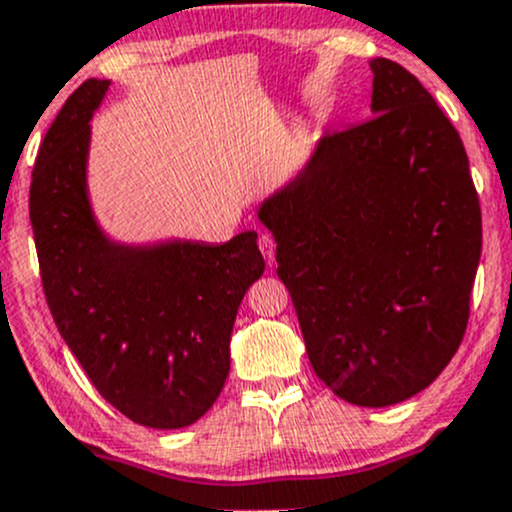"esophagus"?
Returning a JSON list of instances; mask_svg holds the SVG:
<instances>
[{
  "mask_svg": "<svg viewBox=\"0 0 512 512\" xmlns=\"http://www.w3.org/2000/svg\"><path fill=\"white\" fill-rule=\"evenodd\" d=\"M260 250H262V255H265V260H267V265H275V240H272V235H260Z\"/></svg>",
  "mask_w": 512,
  "mask_h": 512,
  "instance_id": "obj_1",
  "label": "esophagus"
}]
</instances>
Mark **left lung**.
Returning <instances> with one entry per match:
<instances>
[{
	"label": "left lung",
	"mask_w": 512,
	"mask_h": 512,
	"mask_svg": "<svg viewBox=\"0 0 512 512\" xmlns=\"http://www.w3.org/2000/svg\"><path fill=\"white\" fill-rule=\"evenodd\" d=\"M374 118L322 133L257 208L312 369L381 409L456 354L480 260V205L461 136L414 74L371 59Z\"/></svg>",
	"instance_id": "8db88e82"
}]
</instances>
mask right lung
Wrapping results in <instances>:
<instances>
[{"label": "right lung", "instance_id": "add662e5", "mask_svg": "<svg viewBox=\"0 0 512 512\" xmlns=\"http://www.w3.org/2000/svg\"><path fill=\"white\" fill-rule=\"evenodd\" d=\"M108 79L79 86L46 131L29 190L51 317L98 394L148 428H185L223 391L237 307L265 272L257 232L126 242L89 193L91 118Z\"/></svg>", "mask_w": 512, "mask_h": 512}]
</instances>
